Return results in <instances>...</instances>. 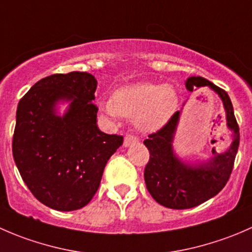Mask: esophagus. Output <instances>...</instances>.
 <instances>
[{
  "label": "esophagus",
  "instance_id": "1",
  "mask_svg": "<svg viewBox=\"0 0 252 252\" xmlns=\"http://www.w3.org/2000/svg\"><path fill=\"white\" fill-rule=\"evenodd\" d=\"M139 141V139L136 138V136H134V135H130V134H128V135H126V138H124V142H123V145L126 147H128V146H130V145H133V144H136V142Z\"/></svg>",
  "mask_w": 252,
  "mask_h": 252
}]
</instances>
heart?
Instances as JSON below:
<instances>
[{"label": "heart", "mask_w": 252, "mask_h": 252, "mask_svg": "<svg viewBox=\"0 0 252 252\" xmlns=\"http://www.w3.org/2000/svg\"><path fill=\"white\" fill-rule=\"evenodd\" d=\"M178 105L173 86L138 83L119 88L113 97L102 100L101 108L112 117L135 119L139 128L155 131L166 124Z\"/></svg>", "instance_id": "b5f03b06"}]
</instances>
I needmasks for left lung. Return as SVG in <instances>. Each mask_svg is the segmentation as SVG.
<instances>
[{
	"label": "left lung",
	"mask_w": 252,
	"mask_h": 252,
	"mask_svg": "<svg viewBox=\"0 0 252 252\" xmlns=\"http://www.w3.org/2000/svg\"><path fill=\"white\" fill-rule=\"evenodd\" d=\"M185 86L189 91L208 86L220 96L225 110L227 126L233 133V141L223 154L212 150L213 156L208 161L187 164L178 158L173 150L180 111L175 112L168 123L158 131L150 134L149 139L144 141L150 152L149 163L144 172L146 188L159 205L173 210H185L201 205L225 187L233 171L240 140L232 101L223 89L202 77L188 78Z\"/></svg>",
	"instance_id": "8db88e82"
}]
</instances>
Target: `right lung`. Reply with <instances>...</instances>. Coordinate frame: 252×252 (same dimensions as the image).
Masks as SVG:
<instances>
[{
  "label": "right lung",
  "mask_w": 252,
  "mask_h": 252,
  "mask_svg": "<svg viewBox=\"0 0 252 252\" xmlns=\"http://www.w3.org/2000/svg\"><path fill=\"white\" fill-rule=\"evenodd\" d=\"M97 81L86 72L53 74L20 98L12 151L32 194L50 208L74 211L91 201L110 157L123 136L108 135L96 124L93 103ZM70 102L63 116L55 106Z\"/></svg>",
  "instance_id": "right-lung-1"
}]
</instances>
